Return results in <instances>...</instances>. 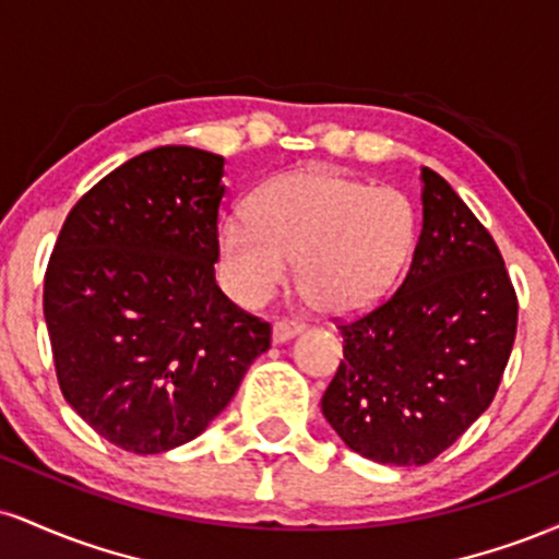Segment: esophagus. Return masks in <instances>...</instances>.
Instances as JSON below:
<instances>
[{
    "label": "esophagus",
    "mask_w": 559,
    "mask_h": 559,
    "mask_svg": "<svg viewBox=\"0 0 559 559\" xmlns=\"http://www.w3.org/2000/svg\"><path fill=\"white\" fill-rule=\"evenodd\" d=\"M301 331H305V323H301V320H278V323L273 325V342L284 344Z\"/></svg>",
    "instance_id": "34e87169"
}]
</instances>
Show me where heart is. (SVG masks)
<instances>
[{
	"label": "heart",
	"instance_id": "b5f03b06",
	"mask_svg": "<svg viewBox=\"0 0 559 559\" xmlns=\"http://www.w3.org/2000/svg\"><path fill=\"white\" fill-rule=\"evenodd\" d=\"M413 243L407 197L320 168L273 178L252 197V217L236 213L217 226L221 265L236 297L260 305L297 262L301 297L325 316H352L381 299Z\"/></svg>",
	"mask_w": 559,
	"mask_h": 559
}]
</instances>
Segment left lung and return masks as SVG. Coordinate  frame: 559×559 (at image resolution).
<instances>
[{"label": "left lung", "instance_id": "obj_1", "mask_svg": "<svg viewBox=\"0 0 559 559\" xmlns=\"http://www.w3.org/2000/svg\"><path fill=\"white\" fill-rule=\"evenodd\" d=\"M409 271L373 310L338 323L344 360L323 415L349 449L426 465L489 407L518 331V297L491 234L439 173L420 170Z\"/></svg>", "mask_w": 559, "mask_h": 559}]
</instances>
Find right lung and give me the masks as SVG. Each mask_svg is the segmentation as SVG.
Instances as JSON below:
<instances>
[{"label":"right lung","instance_id":"add662e5","mask_svg":"<svg viewBox=\"0 0 559 559\" xmlns=\"http://www.w3.org/2000/svg\"><path fill=\"white\" fill-rule=\"evenodd\" d=\"M223 163L194 146L128 159L75 202L49 258L57 383L126 452L197 439L271 349V323L215 284Z\"/></svg>","mask_w":559,"mask_h":559}]
</instances>
